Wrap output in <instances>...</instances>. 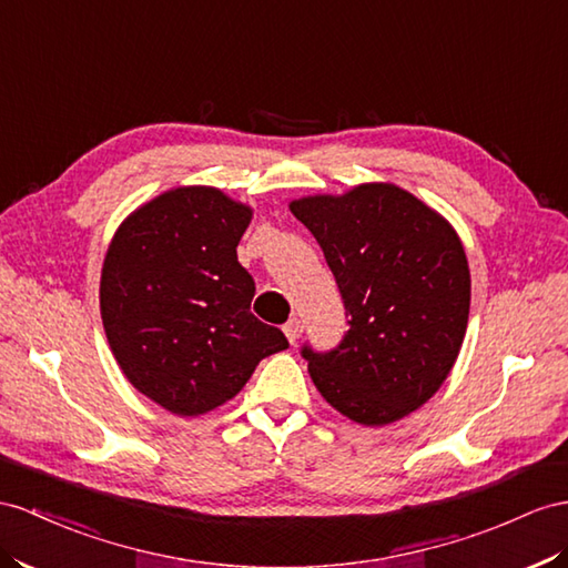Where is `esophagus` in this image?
Wrapping results in <instances>:
<instances>
[{
	"label": "esophagus",
	"mask_w": 568,
	"mask_h": 568,
	"mask_svg": "<svg viewBox=\"0 0 568 568\" xmlns=\"http://www.w3.org/2000/svg\"><path fill=\"white\" fill-rule=\"evenodd\" d=\"M283 331H285V338L290 341V343H295L300 336H302V322L300 318H290V322L283 326Z\"/></svg>",
	"instance_id": "1"
}]
</instances>
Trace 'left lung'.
<instances>
[{"label":"left lung","instance_id":"left-lung-1","mask_svg":"<svg viewBox=\"0 0 568 568\" xmlns=\"http://www.w3.org/2000/svg\"><path fill=\"white\" fill-rule=\"evenodd\" d=\"M336 275L343 343L304 345L310 376L347 419L384 427L410 415L454 369L470 314V268L446 217L390 182L290 201Z\"/></svg>","mask_w":568,"mask_h":568}]
</instances>
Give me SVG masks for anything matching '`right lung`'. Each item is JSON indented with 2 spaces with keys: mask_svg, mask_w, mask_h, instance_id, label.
<instances>
[{
  "mask_svg": "<svg viewBox=\"0 0 568 568\" xmlns=\"http://www.w3.org/2000/svg\"><path fill=\"white\" fill-rule=\"evenodd\" d=\"M254 209L217 186H174L129 213L100 273V316L122 374L172 415L235 398L287 341L250 312L237 244Z\"/></svg>",
  "mask_w": 568,
  "mask_h": 568,
  "instance_id": "add662e5",
  "label": "right lung"
}]
</instances>
